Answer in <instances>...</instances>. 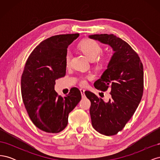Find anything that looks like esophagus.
<instances>
[{"label": "esophagus", "mask_w": 160, "mask_h": 160, "mask_svg": "<svg viewBox=\"0 0 160 160\" xmlns=\"http://www.w3.org/2000/svg\"><path fill=\"white\" fill-rule=\"evenodd\" d=\"M80 91H81L82 98H85V90L83 89H80Z\"/></svg>", "instance_id": "esophagus-1"}]
</instances>
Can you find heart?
Instances as JSON below:
<instances>
[{
    "mask_svg": "<svg viewBox=\"0 0 160 160\" xmlns=\"http://www.w3.org/2000/svg\"><path fill=\"white\" fill-rule=\"evenodd\" d=\"M79 49L81 52L88 58L90 61H93L95 65L98 68H103L108 64L110 60V56L108 55H103L99 58L98 57L103 51L102 47L99 43L97 41L90 39V38H86L82 41L78 45ZM71 55L69 52H67L65 57V63L67 67H68L70 64ZM93 77L91 75H87L85 77H81L79 79V85L84 86L87 84V81L91 80Z\"/></svg>",
    "mask_w": 160,
    "mask_h": 160,
    "instance_id": "1",
    "label": "heart"
}]
</instances>
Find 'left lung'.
<instances>
[{
    "instance_id": "obj_1",
    "label": "left lung",
    "mask_w": 160,
    "mask_h": 160,
    "mask_svg": "<svg viewBox=\"0 0 160 160\" xmlns=\"http://www.w3.org/2000/svg\"><path fill=\"white\" fill-rule=\"evenodd\" d=\"M89 37L109 45L114 51L108 69L94 83L97 89H109L111 98L106 103L91 91L85 93L91 101L89 112L93 128L105 135H113L123 129L141 101L143 64L128 43L113 34L92 35Z\"/></svg>"
}]
</instances>
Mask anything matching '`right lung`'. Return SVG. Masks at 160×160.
Listing matches in <instances>:
<instances>
[{"label":"right lung","instance_id":"right-lung-1","mask_svg":"<svg viewBox=\"0 0 160 160\" xmlns=\"http://www.w3.org/2000/svg\"><path fill=\"white\" fill-rule=\"evenodd\" d=\"M79 34L51 37L36 47L25 65L21 77V94L30 119L37 128L57 133L68 123L69 113L81 99L73 88L63 98L55 91V80L66 73L67 47Z\"/></svg>","mask_w":160,"mask_h":160}]
</instances>
